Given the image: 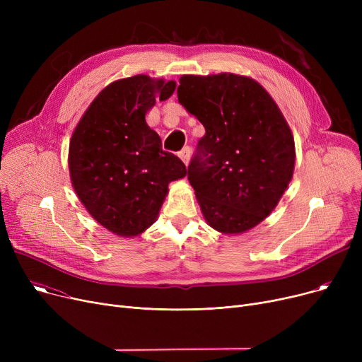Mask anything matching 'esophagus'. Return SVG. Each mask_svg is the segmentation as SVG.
<instances>
[{
	"label": "esophagus",
	"instance_id": "obj_1",
	"mask_svg": "<svg viewBox=\"0 0 362 362\" xmlns=\"http://www.w3.org/2000/svg\"><path fill=\"white\" fill-rule=\"evenodd\" d=\"M179 157H180L182 161L187 165L189 161H191V157H192V149H191V146L183 148V149L179 152Z\"/></svg>",
	"mask_w": 362,
	"mask_h": 362
}]
</instances>
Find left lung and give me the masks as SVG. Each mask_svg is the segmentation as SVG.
<instances>
[{
    "label": "left lung",
    "mask_w": 362,
    "mask_h": 362,
    "mask_svg": "<svg viewBox=\"0 0 362 362\" xmlns=\"http://www.w3.org/2000/svg\"><path fill=\"white\" fill-rule=\"evenodd\" d=\"M177 100L205 127L187 179L208 226L240 235L269 217L295 170V141L257 81L235 73L183 74Z\"/></svg>",
    "instance_id": "1"
}]
</instances>
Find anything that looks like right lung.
I'll use <instances>...</instances> for the list:
<instances>
[{
    "mask_svg": "<svg viewBox=\"0 0 362 362\" xmlns=\"http://www.w3.org/2000/svg\"><path fill=\"white\" fill-rule=\"evenodd\" d=\"M175 81L136 74L105 86L76 124L69 171L76 195L104 229L120 238L144 233L158 218L170 182L186 165L161 148L145 120L156 100H168Z\"/></svg>",
    "mask_w": 362,
    "mask_h": 362,
    "instance_id": "add662e5",
    "label": "right lung"
}]
</instances>
